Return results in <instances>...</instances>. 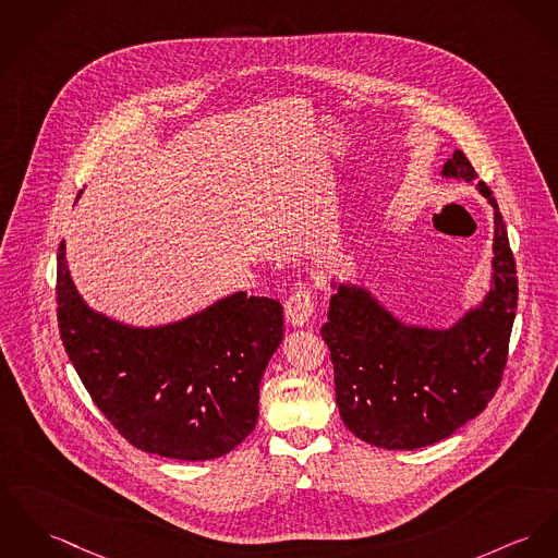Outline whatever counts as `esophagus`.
<instances>
[{"mask_svg":"<svg viewBox=\"0 0 558 558\" xmlns=\"http://www.w3.org/2000/svg\"><path fill=\"white\" fill-rule=\"evenodd\" d=\"M315 315V300L308 286H300L292 296L286 300V319L290 326L304 328Z\"/></svg>","mask_w":558,"mask_h":558,"instance_id":"1","label":"esophagus"}]
</instances>
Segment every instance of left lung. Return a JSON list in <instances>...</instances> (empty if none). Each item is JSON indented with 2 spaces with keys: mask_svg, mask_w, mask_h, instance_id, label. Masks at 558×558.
I'll return each mask as SVG.
<instances>
[{
  "mask_svg": "<svg viewBox=\"0 0 558 558\" xmlns=\"http://www.w3.org/2000/svg\"><path fill=\"white\" fill-rule=\"evenodd\" d=\"M446 178L476 182L468 156L457 149ZM493 290L450 330L410 328L374 298L338 286L322 336L335 366L336 404L344 425L364 442L389 450L434 445L478 416L493 400L508 362L519 304L517 262L497 201Z\"/></svg>",
  "mask_w": 558,
  "mask_h": 558,
  "instance_id": "obj_1",
  "label": "left lung"
}]
</instances>
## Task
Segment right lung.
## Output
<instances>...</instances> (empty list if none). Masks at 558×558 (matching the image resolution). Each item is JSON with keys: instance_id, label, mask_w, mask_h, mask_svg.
<instances>
[{"instance_id": "1", "label": "right lung", "mask_w": 558, "mask_h": 558, "mask_svg": "<svg viewBox=\"0 0 558 558\" xmlns=\"http://www.w3.org/2000/svg\"><path fill=\"white\" fill-rule=\"evenodd\" d=\"M57 304L61 340L82 385L126 442L207 461L254 432L262 374L283 338L275 298L239 292L171 326L129 328L84 304L61 241Z\"/></svg>"}]
</instances>
